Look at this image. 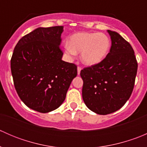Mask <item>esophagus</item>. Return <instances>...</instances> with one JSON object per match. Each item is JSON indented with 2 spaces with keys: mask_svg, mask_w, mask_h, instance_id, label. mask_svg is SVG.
<instances>
[{
  "mask_svg": "<svg viewBox=\"0 0 147 147\" xmlns=\"http://www.w3.org/2000/svg\"><path fill=\"white\" fill-rule=\"evenodd\" d=\"M81 69H82V68H81L80 66H78V75H80V74Z\"/></svg>",
  "mask_w": 147,
  "mask_h": 147,
  "instance_id": "1",
  "label": "esophagus"
}]
</instances>
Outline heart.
<instances>
[{
	"instance_id": "b5f03b06",
	"label": "heart",
	"mask_w": 147,
	"mask_h": 147,
	"mask_svg": "<svg viewBox=\"0 0 147 147\" xmlns=\"http://www.w3.org/2000/svg\"><path fill=\"white\" fill-rule=\"evenodd\" d=\"M109 37L102 32H81L74 34L69 42L65 45V51L70 58L81 52V60L84 64L94 65L102 61L110 49Z\"/></svg>"
}]
</instances>
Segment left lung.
Returning a JSON list of instances; mask_svg holds the SVG:
<instances>
[{"mask_svg": "<svg viewBox=\"0 0 147 147\" xmlns=\"http://www.w3.org/2000/svg\"><path fill=\"white\" fill-rule=\"evenodd\" d=\"M112 46L98 64L82 69V99L98 115L119 109L129 99L135 82L137 61L131 45L115 31L107 30Z\"/></svg>", "mask_w": 147, "mask_h": 147, "instance_id": "8db88e82", "label": "left lung"}]
</instances>
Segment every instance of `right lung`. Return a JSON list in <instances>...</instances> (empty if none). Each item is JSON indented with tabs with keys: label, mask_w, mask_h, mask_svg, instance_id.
Here are the masks:
<instances>
[{
	"label": "right lung",
	"mask_w": 147,
	"mask_h": 147,
	"mask_svg": "<svg viewBox=\"0 0 147 147\" xmlns=\"http://www.w3.org/2000/svg\"><path fill=\"white\" fill-rule=\"evenodd\" d=\"M63 31V26L34 30L18 41L10 60L19 97L26 106L41 113L62 105L78 75L76 65L62 60Z\"/></svg>",
	"instance_id": "add662e5"
}]
</instances>
